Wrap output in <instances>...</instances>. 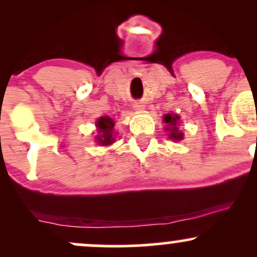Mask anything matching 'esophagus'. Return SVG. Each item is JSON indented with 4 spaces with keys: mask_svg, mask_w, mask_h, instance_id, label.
I'll return each instance as SVG.
<instances>
[{
    "mask_svg": "<svg viewBox=\"0 0 257 257\" xmlns=\"http://www.w3.org/2000/svg\"><path fill=\"white\" fill-rule=\"evenodd\" d=\"M144 107H145V105H143L141 102H138V104L134 105L135 110H144Z\"/></svg>",
    "mask_w": 257,
    "mask_h": 257,
    "instance_id": "1",
    "label": "esophagus"
}]
</instances>
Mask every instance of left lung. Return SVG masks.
I'll use <instances>...</instances> for the list:
<instances>
[{
	"label": "left lung",
	"mask_w": 257,
	"mask_h": 257,
	"mask_svg": "<svg viewBox=\"0 0 257 257\" xmlns=\"http://www.w3.org/2000/svg\"><path fill=\"white\" fill-rule=\"evenodd\" d=\"M179 119L180 117L178 114H170V113L166 114L163 118L164 123H167V124L169 125L167 128V131L169 132V134H168L169 135V138L173 139V140H178V141L181 140L182 137H184V134H182V133L178 129V126H176V123H178Z\"/></svg>",
	"instance_id": "obj_1"
}]
</instances>
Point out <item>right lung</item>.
Here are the masks:
<instances>
[{
    "label": "right lung",
    "mask_w": 257,
    "mask_h": 257,
    "mask_svg": "<svg viewBox=\"0 0 257 257\" xmlns=\"http://www.w3.org/2000/svg\"><path fill=\"white\" fill-rule=\"evenodd\" d=\"M114 122L110 117H100L96 122V126H98L99 135H96V143L102 146L111 145L114 141L113 137H112V132H113Z\"/></svg>",
    "instance_id": "1"
}]
</instances>
